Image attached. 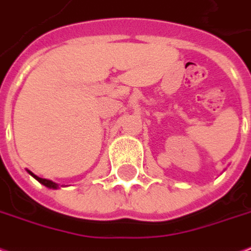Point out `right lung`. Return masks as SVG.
Here are the masks:
<instances>
[{
  "label": "right lung",
  "mask_w": 251,
  "mask_h": 251,
  "mask_svg": "<svg viewBox=\"0 0 251 251\" xmlns=\"http://www.w3.org/2000/svg\"><path fill=\"white\" fill-rule=\"evenodd\" d=\"M30 173V172H29ZM31 176H33V177L36 178L37 181H38V182H41L42 183V185H45V186H48V187H53V189H57V183H54V182H51V181H49V179H44V178H38L37 177V176H34V174H33V173H30Z\"/></svg>",
  "instance_id": "right-lung-1"
}]
</instances>
